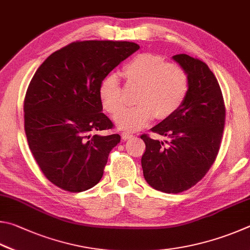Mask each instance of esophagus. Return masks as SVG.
<instances>
[{"mask_svg": "<svg viewBox=\"0 0 250 250\" xmlns=\"http://www.w3.org/2000/svg\"><path fill=\"white\" fill-rule=\"evenodd\" d=\"M133 136H134V135L132 133H129V132H123L122 133V138L124 139V141H126V139L132 138Z\"/></svg>", "mask_w": 250, "mask_h": 250, "instance_id": "obj_1", "label": "esophagus"}]
</instances>
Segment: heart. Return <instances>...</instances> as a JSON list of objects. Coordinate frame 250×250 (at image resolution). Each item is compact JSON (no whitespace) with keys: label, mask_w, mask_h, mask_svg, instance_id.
Returning a JSON list of instances; mask_svg holds the SVG:
<instances>
[{"label":"heart","mask_w":250,"mask_h":250,"mask_svg":"<svg viewBox=\"0 0 250 250\" xmlns=\"http://www.w3.org/2000/svg\"><path fill=\"white\" fill-rule=\"evenodd\" d=\"M129 84L139 85L135 102L115 117L117 126L126 130H137L155 116L159 120L173 115L182 106L189 93V77L177 63H169L155 54H139L123 68ZM99 96L103 108L117 114L124 106V94L116 74H108L101 82Z\"/></svg>","instance_id":"obj_1"}]
</instances>
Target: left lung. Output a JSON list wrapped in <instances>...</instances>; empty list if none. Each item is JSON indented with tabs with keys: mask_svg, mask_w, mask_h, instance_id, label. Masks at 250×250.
<instances>
[{
	"mask_svg": "<svg viewBox=\"0 0 250 250\" xmlns=\"http://www.w3.org/2000/svg\"><path fill=\"white\" fill-rule=\"evenodd\" d=\"M189 77V93L182 106L151 128L168 137L159 142L147 134L141 138L145 180L165 193H180L208 173L220 150L225 125V104L220 84L208 64L186 54L172 57Z\"/></svg>",
	"mask_w": 250,
	"mask_h": 250,
	"instance_id": "obj_1",
	"label": "left lung"
}]
</instances>
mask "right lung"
<instances>
[{
    "label": "right lung",
    "mask_w": 250,
    "mask_h": 250,
    "mask_svg": "<svg viewBox=\"0 0 250 250\" xmlns=\"http://www.w3.org/2000/svg\"><path fill=\"white\" fill-rule=\"evenodd\" d=\"M139 46L129 42H73L55 51L35 72L24 100L29 149L48 180L69 192L93 188L118 134L102 113L103 79Z\"/></svg>",
    "instance_id": "add662e5"
}]
</instances>
